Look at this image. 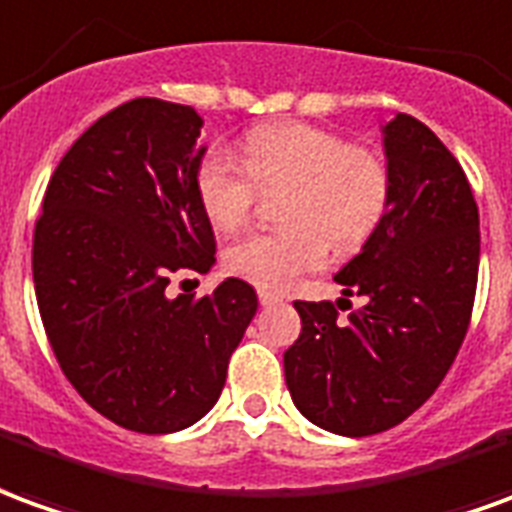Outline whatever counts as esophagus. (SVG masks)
I'll list each match as a JSON object with an SVG mask.
<instances>
[{"mask_svg": "<svg viewBox=\"0 0 512 512\" xmlns=\"http://www.w3.org/2000/svg\"><path fill=\"white\" fill-rule=\"evenodd\" d=\"M259 303L262 306H275V303H281V297L275 295V292H267V289H259Z\"/></svg>", "mask_w": 512, "mask_h": 512, "instance_id": "1", "label": "esophagus"}]
</instances>
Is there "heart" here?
Masks as SVG:
<instances>
[{"label":"heart","instance_id":"1","mask_svg":"<svg viewBox=\"0 0 512 512\" xmlns=\"http://www.w3.org/2000/svg\"><path fill=\"white\" fill-rule=\"evenodd\" d=\"M256 190H286L284 228L237 239L226 267L262 289H286L320 270L331 245L347 253L378 231L389 212L391 173L375 151L350 146L342 134L278 121L245 134L239 162L212 148L195 168L198 204L223 234L248 223Z\"/></svg>","mask_w":512,"mask_h":512}]
</instances>
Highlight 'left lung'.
I'll list each match as a JSON object with an SVG mask.
<instances>
[{
  "label": "left lung",
  "mask_w": 512,
  "mask_h": 512,
  "mask_svg": "<svg viewBox=\"0 0 512 512\" xmlns=\"http://www.w3.org/2000/svg\"><path fill=\"white\" fill-rule=\"evenodd\" d=\"M389 212L336 281L366 303L339 322L333 303L295 308L284 353L297 411L336 436H375L433 397L469 331L480 270V212L449 148L405 112L383 126Z\"/></svg>",
  "instance_id": "1"
}]
</instances>
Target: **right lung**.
Returning a JSON list of instances; mask_svg holds the SVG:
<instances>
[{
	"instance_id": "right-lung-1",
	"label": "right lung",
	"mask_w": 512,
	"mask_h": 512,
	"mask_svg": "<svg viewBox=\"0 0 512 512\" xmlns=\"http://www.w3.org/2000/svg\"><path fill=\"white\" fill-rule=\"evenodd\" d=\"M204 118L132 99L68 148L43 195L32 278L63 375L79 397L134 433H176L212 411L228 358L259 300L226 278L212 295H168L206 273L215 234L195 192Z\"/></svg>"
}]
</instances>
